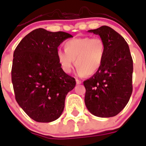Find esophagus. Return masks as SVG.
<instances>
[{"instance_id": "34e87169", "label": "esophagus", "mask_w": 146, "mask_h": 146, "mask_svg": "<svg viewBox=\"0 0 146 146\" xmlns=\"http://www.w3.org/2000/svg\"><path fill=\"white\" fill-rule=\"evenodd\" d=\"M76 84H78V85H79V84H81V81H80V80L78 79H76Z\"/></svg>"}]
</instances>
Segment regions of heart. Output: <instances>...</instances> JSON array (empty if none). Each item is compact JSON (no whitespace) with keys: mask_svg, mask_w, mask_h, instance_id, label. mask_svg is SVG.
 <instances>
[{"mask_svg":"<svg viewBox=\"0 0 146 146\" xmlns=\"http://www.w3.org/2000/svg\"><path fill=\"white\" fill-rule=\"evenodd\" d=\"M65 50H58L56 57L65 73L71 71L75 61L79 76H91L102 67L106 55V46L99 37L74 38L64 44Z\"/></svg>","mask_w":146,"mask_h":146,"instance_id":"obj_1","label":"heart"}]
</instances>
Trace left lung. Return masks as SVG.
<instances>
[{"instance_id":"left-lung-1","label":"left lung","mask_w":146,"mask_h":146,"mask_svg":"<svg viewBox=\"0 0 146 146\" xmlns=\"http://www.w3.org/2000/svg\"><path fill=\"white\" fill-rule=\"evenodd\" d=\"M88 32L98 35L106 46V55L99 70L84 81L85 104L99 117L116 116L128 103L133 92V62L123 37L111 27L102 26Z\"/></svg>"}]
</instances>
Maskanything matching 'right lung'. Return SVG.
I'll use <instances>...</instances> for the list:
<instances>
[{
    "instance_id": "obj_1",
    "label": "right lung",
    "mask_w": 146,
    "mask_h": 146,
    "mask_svg": "<svg viewBox=\"0 0 146 146\" xmlns=\"http://www.w3.org/2000/svg\"><path fill=\"white\" fill-rule=\"evenodd\" d=\"M72 35L36 29L24 36L13 52L11 80L15 98L23 110L36 122L58 119L67 94L76 80L61 68L58 47Z\"/></svg>"
}]
</instances>
